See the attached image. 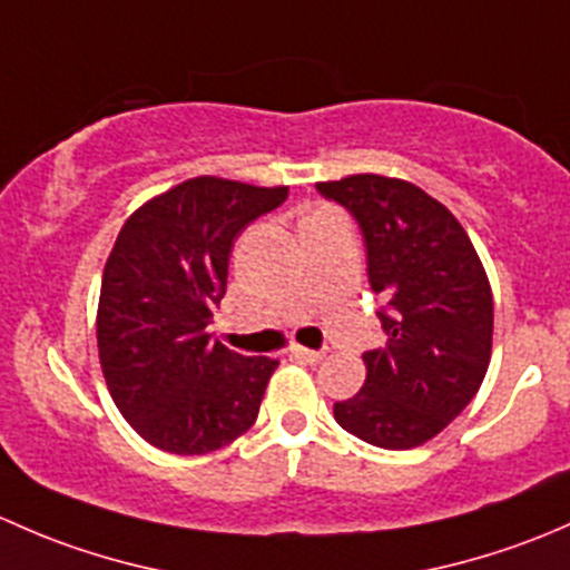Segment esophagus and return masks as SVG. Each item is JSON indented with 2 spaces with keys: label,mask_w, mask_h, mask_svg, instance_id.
<instances>
[{
  "label": "esophagus",
  "mask_w": 570,
  "mask_h": 570,
  "mask_svg": "<svg viewBox=\"0 0 570 570\" xmlns=\"http://www.w3.org/2000/svg\"><path fill=\"white\" fill-rule=\"evenodd\" d=\"M291 356H293V360H298V362H307V365H318V362L324 360V354H321V351L302 348V345H293Z\"/></svg>",
  "instance_id": "esophagus-1"
}]
</instances>
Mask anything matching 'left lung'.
<instances>
[{"label": "left lung", "mask_w": 570, "mask_h": 570, "mask_svg": "<svg viewBox=\"0 0 570 570\" xmlns=\"http://www.w3.org/2000/svg\"><path fill=\"white\" fill-rule=\"evenodd\" d=\"M315 186L360 222L386 332L384 348L362 354L365 384L334 403V420L375 448H420L469 406L489 371L485 268L461 222L409 180L348 175Z\"/></svg>", "instance_id": "1"}]
</instances>
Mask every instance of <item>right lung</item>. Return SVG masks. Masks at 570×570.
I'll list each match as a JSON object with an SVG mask.
<instances>
[{"label": "right lung", "mask_w": 570, "mask_h": 570, "mask_svg": "<svg viewBox=\"0 0 570 570\" xmlns=\"http://www.w3.org/2000/svg\"><path fill=\"white\" fill-rule=\"evenodd\" d=\"M287 197L199 175L139 205L104 268L98 356L128 425L164 453L205 455L255 425L279 362L210 340L233 242Z\"/></svg>", "instance_id": "right-lung-1"}]
</instances>
